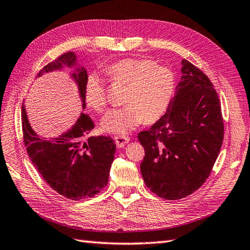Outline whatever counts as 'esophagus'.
<instances>
[{
    "label": "esophagus",
    "instance_id": "1",
    "mask_svg": "<svg viewBox=\"0 0 250 250\" xmlns=\"http://www.w3.org/2000/svg\"><path fill=\"white\" fill-rule=\"evenodd\" d=\"M114 139H115V143H116V145H117V147L118 148H123V147H125V145L129 143V141H130V138L127 137V136H123V135H117V136H115L114 137Z\"/></svg>",
    "mask_w": 250,
    "mask_h": 250
}]
</instances>
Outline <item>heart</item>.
Here are the masks:
<instances>
[{
  "label": "heart",
  "instance_id": "obj_1",
  "mask_svg": "<svg viewBox=\"0 0 250 250\" xmlns=\"http://www.w3.org/2000/svg\"><path fill=\"white\" fill-rule=\"evenodd\" d=\"M111 81L127 86L125 105L112 108L104 115L101 125L114 134H127L145 120L152 123L163 116L175 90V74L169 68L156 65L150 59H125L106 68ZM85 102L102 112L106 106V88L96 72L88 75L84 88Z\"/></svg>",
  "mask_w": 250,
  "mask_h": 250
}]
</instances>
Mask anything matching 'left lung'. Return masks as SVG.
Instances as JSON below:
<instances>
[{"label":"left lung","mask_w":250,"mask_h":250,"mask_svg":"<svg viewBox=\"0 0 250 250\" xmlns=\"http://www.w3.org/2000/svg\"><path fill=\"white\" fill-rule=\"evenodd\" d=\"M181 65V80L165 115L137 136L145 149V184L167 200L184 198L206 182L224 139L222 109L211 81L188 61Z\"/></svg>","instance_id":"obj_1"}]
</instances>
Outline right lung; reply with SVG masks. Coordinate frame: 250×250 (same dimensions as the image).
I'll return each mask as SVG.
<instances>
[{
  "label": "right lung",
  "instance_id": "add662e5",
  "mask_svg": "<svg viewBox=\"0 0 250 250\" xmlns=\"http://www.w3.org/2000/svg\"><path fill=\"white\" fill-rule=\"evenodd\" d=\"M74 68L70 74L79 87L82 107L85 108L84 88L87 71L78 65L74 52H67L44 66L37 74ZM23 141L34 166L44 181L57 193L72 200L94 197L106 187L116 145L109 136H88L94 121L88 114L81 113L67 132L54 138L40 137L33 130L25 105L21 109Z\"/></svg>",
  "mask_w": 250,
  "mask_h": 250
}]
</instances>
